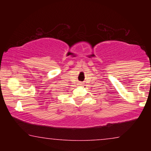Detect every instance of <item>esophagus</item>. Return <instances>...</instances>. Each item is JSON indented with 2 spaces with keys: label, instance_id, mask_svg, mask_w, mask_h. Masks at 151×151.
I'll use <instances>...</instances> for the list:
<instances>
[{
  "label": "esophagus",
  "instance_id": "obj_1",
  "mask_svg": "<svg viewBox=\"0 0 151 151\" xmlns=\"http://www.w3.org/2000/svg\"><path fill=\"white\" fill-rule=\"evenodd\" d=\"M81 84H82V83H79V85H81Z\"/></svg>",
  "mask_w": 151,
  "mask_h": 151
}]
</instances>
